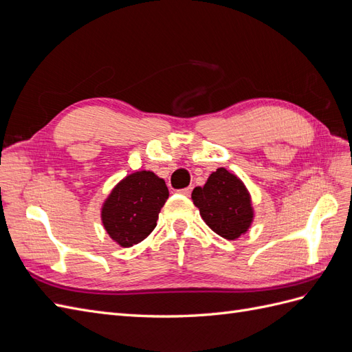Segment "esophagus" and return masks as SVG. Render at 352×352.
<instances>
[{"label": "esophagus", "instance_id": "esophagus-1", "mask_svg": "<svg viewBox=\"0 0 352 352\" xmlns=\"http://www.w3.org/2000/svg\"><path fill=\"white\" fill-rule=\"evenodd\" d=\"M190 192H192V186H188V188H184V189H179V194H182L185 197H189Z\"/></svg>", "mask_w": 352, "mask_h": 352}]
</instances>
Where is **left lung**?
Listing matches in <instances>:
<instances>
[{
	"label": "left lung",
	"mask_w": 352,
	"mask_h": 352,
	"mask_svg": "<svg viewBox=\"0 0 352 352\" xmlns=\"http://www.w3.org/2000/svg\"><path fill=\"white\" fill-rule=\"evenodd\" d=\"M192 201L211 230L226 239H236L252 221L248 190L226 168L212 172L202 188L192 190Z\"/></svg>",
	"instance_id": "left-lung-1"
}]
</instances>
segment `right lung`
I'll return each instance as SVG.
<instances>
[{
  "mask_svg": "<svg viewBox=\"0 0 352 352\" xmlns=\"http://www.w3.org/2000/svg\"><path fill=\"white\" fill-rule=\"evenodd\" d=\"M168 198L163 179L153 172H136L117 185L102 207V223L122 247H133L157 226L158 212Z\"/></svg>",
  "mask_w": 352,
  "mask_h": 352,
  "instance_id": "add662e5",
  "label": "right lung"
}]
</instances>
